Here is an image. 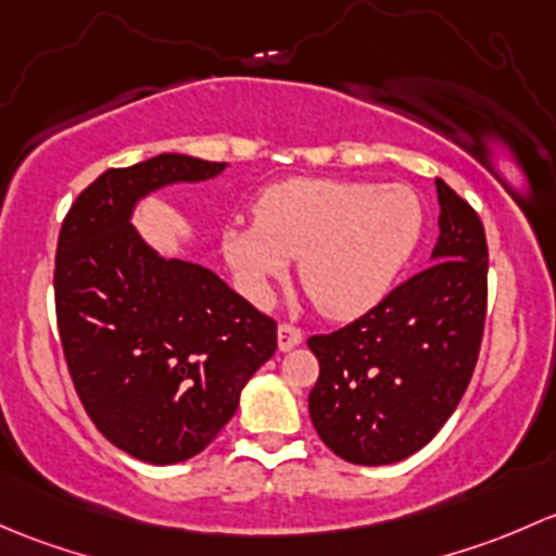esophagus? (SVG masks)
<instances>
[{"instance_id": "34e87169", "label": "esophagus", "mask_w": 556, "mask_h": 556, "mask_svg": "<svg viewBox=\"0 0 556 556\" xmlns=\"http://www.w3.org/2000/svg\"><path fill=\"white\" fill-rule=\"evenodd\" d=\"M302 342V331L291 324H280L278 326V348L280 351H291Z\"/></svg>"}]
</instances>
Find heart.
Listing matches in <instances>:
<instances>
[{"label": "heart", "instance_id": "1", "mask_svg": "<svg viewBox=\"0 0 556 556\" xmlns=\"http://www.w3.org/2000/svg\"><path fill=\"white\" fill-rule=\"evenodd\" d=\"M254 225L225 230L222 249L245 294L265 305L273 283L300 260L320 311L356 318L380 305L422 238V203L409 187L289 179L267 187Z\"/></svg>", "mask_w": 556, "mask_h": 556}]
</instances>
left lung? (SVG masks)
Segmentation results:
<instances>
[{
	"instance_id": "8db88e82",
	"label": "left lung",
	"mask_w": 556,
	"mask_h": 556,
	"mask_svg": "<svg viewBox=\"0 0 556 556\" xmlns=\"http://www.w3.org/2000/svg\"><path fill=\"white\" fill-rule=\"evenodd\" d=\"M439 238L426 270L345 329L316 334L320 375L311 420L356 466H388L426 447L471 382L488 313V238L477 211L442 179Z\"/></svg>"
}]
</instances>
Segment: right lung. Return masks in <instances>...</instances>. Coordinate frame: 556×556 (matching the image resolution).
I'll return each mask as SVG.
<instances>
[{"label":"right lung","mask_w":556,"mask_h":556,"mask_svg":"<svg viewBox=\"0 0 556 556\" xmlns=\"http://www.w3.org/2000/svg\"><path fill=\"white\" fill-rule=\"evenodd\" d=\"M225 168L176 152L109 168L61 225L53 283L68 375L109 442L154 466L208 447L278 348L276 320L208 267L160 256L134 227L147 194Z\"/></svg>","instance_id":"obj_1"}]
</instances>
